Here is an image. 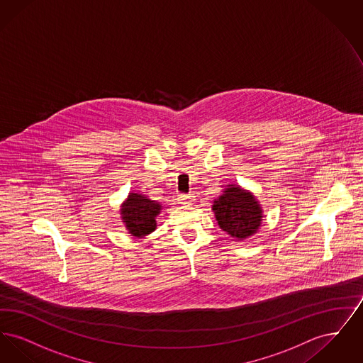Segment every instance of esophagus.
<instances>
[{
  "instance_id": "34e87169",
  "label": "esophagus",
  "mask_w": 363,
  "mask_h": 363,
  "mask_svg": "<svg viewBox=\"0 0 363 363\" xmlns=\"http://www.w3.org/2000/svg\"><path fill=\"white\" fill-rule=\"evenodd\" d=\"M178 201H179V204H190L193 201V196H190V194H179L178 196Z\"/></svg>"
}]
</instances>
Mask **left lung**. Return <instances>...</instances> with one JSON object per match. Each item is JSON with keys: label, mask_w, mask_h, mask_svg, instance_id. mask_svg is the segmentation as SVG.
I'll list each match as a JSON object with an SVG mask.
<instances>
[{"label": "left lung", "mask_w": 363, "mask_h": 363, "mask_svg": "<svg viewBox=\"0 0 363 363\" xmlns=\"http://www.w3.org/2000/svg\"><path fill=\"white\" fill-rule=\"evenodd\" d=\"M212 209L219 227L238 241L256 234L262 222V209L256 197L237 185H228L213 201Z\"/></svg>", "instance_id": "8db88e82"}]
</instances>
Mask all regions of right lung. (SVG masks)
I'll use <instances>...</instances> for the list:
<instances>
[{
    "label": "right lung",
    "instance_id": "1",
    "mask_svg": "<svg viewBox=\"0 0 363 363\" xmlns=\"http://www.w3.org/2000/svg\"><path fill=\"white\" fill-rule=\"evenodd\" d=\"M162 206L140 193H129L121 206L122 222L133 237H145L155 231L156 216Z\"/></svg>",
    "mask_w": 363,
    "mask_h": 363
}]
</instances>
